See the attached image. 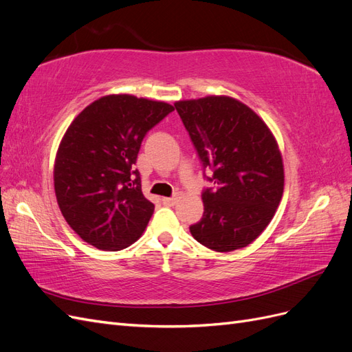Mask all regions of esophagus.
Listing matches in <instances>:
<instances>
[{
  "label": "esophagus",
  "mask_w": 352,
  "mask_h": 352,
  "mask_svg": "<svg viewBox=\"0 0 352 352\" xmlns=\"http://www.w3.org/2000/svg\"><path fill=\"white\" fill-rule=\"evenodd\" d=\"M177 202V198L176 197H172V198H163V204L164 206H175Z\"/></svg>",
  "instance_id": "1"
}]
</instances>
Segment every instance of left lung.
Here are the masks:
<instances>
[{
	"mask_svg": "<svg viewBox=\"0 0 352 352\" xmlns=\"http://www.w3.org/2000/svg\"><path fill=\"white\" fill-rule=\"evenodd\" d=\"M214 189L202 192L204 214L189 228L204 247H248L269 226L283 195V160L261 117L239 100L208 95L175 102Z\"/></svg>",
	"mask_w": 352,
	"mask_h": 352,
	"instance_id": "1",
	"label": "left lung"
}]
</instances>
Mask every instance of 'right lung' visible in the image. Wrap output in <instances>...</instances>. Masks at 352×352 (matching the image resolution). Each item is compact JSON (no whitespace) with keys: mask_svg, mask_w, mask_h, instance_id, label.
Returning a JSON list of instances; mask_svg holds the SVG:
<instances>
[{"mask_svg":"<svg viewBox=\"0 0 352 352\" xmlns=\"http://www.w3.org/2000/svg\"><path fill=\"white\" fill-rule=\"evenodd\" d=\"M175 110L129 94L105 95L67 127L54 162V190L63 217L89 245L120 251L136 242L154 204L133 168L146 132Z\"/></svg>","mask_w":352,"mask_h":352,"instance_id":"1","label":"right lung"}]
</instances>
